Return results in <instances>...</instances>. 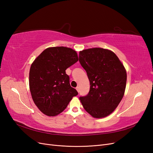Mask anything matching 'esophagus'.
I'll list each match as a JSON object with an SVG mask.
<instances>
[{
	"label": "esophagus",
	"instance_id": "1",
	"mask_svg": "<svg viewBox=\"0 0 153 153\" xmlns=\"http://www.w3.org/2000/svg\"><path fill=\"white\" fill-rule=\"evenodd\" d=\"M76 91H77L78 92H79V87H76Z\"/></svg>",
	"mask_w": 153,
	"mask_h": 153
}]
</instances>
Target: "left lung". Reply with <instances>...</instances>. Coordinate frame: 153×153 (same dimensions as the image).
Returning a JSON list of instances; mask_svg holds the SVG:
<instances>
[{"mask_svg":"<svg viewBox=\"0 0 153 153\" xmlns=\"http://www.w3.org/2000/svg\"><path fill=\"white\" fill-rule=\"evenodd\" d=\"M79 61L90 82L89 93L80 98L83 107L94 118L108 116L124 96L126 69L114 52L102 48L80 51Z\"/></svg>","mask_w":153,"mask_h":153,"instance_id":"1","label":"left lung"}]
</instances>
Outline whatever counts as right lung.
Here are the masks:
<instances>
[{
    "mask_svg": "<svg viewBox=\"0 0 153 153\" xmlns=\"http://www.w3.org/2000/svg\"><path fill=\"white\" fill-rule=\"evenodd\" d=\"M78 61L75 50L64 47L46 48L32 63L29 89L41 112L56 116L67 107L78 92L69 84L66 69Z\"/></svg>",
    "mask_w": 153,
    "mask_h": 153,
    "instance_id": "right-lung-1",
    "label": "right lung"
}]
</instances>
